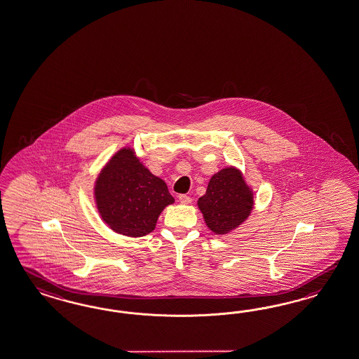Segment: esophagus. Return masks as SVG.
<instances>
[{
    "label": "esophagus",
    "mask_w": 359,
    "mask_h": 359,
    "mask_svg": "<svg viewBox=\"0 0 359 359\" xmlns=\"http://www.w3.org/2000/svg\"><path fill=\"white\" fill-rule=\"evenodd\" d=\"M178 199H180V202L182 203V204H190V203L193 202V199L189 195H186V194H181L178 196Z\"/></svg>",
    "instance_id": "obj_1"
}]
</instances>
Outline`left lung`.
Returning <instances> with one entry per match:
<instances>
[{
    "mask_svg": "<svg viewBox=\"0 0 359 359\" xmlns=\"http://www.w3.org/2000/svg\"><path fill=\"white\" fill-rule=\"evenodd\" d=\"M198 207L215 234H226L248 219L254 207V194L238 169L229 166L212 175Z\"/></svg>",
    "mask_w": 359,
    "mask_h": 359,
    "instance_id": "1",
    "label": "left lung"
}]
</instances>
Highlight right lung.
Listing matches in <instances>:
<instances>
[{"mask_svg":"<svg viewBox=\"0 0 359 359\" xmlns=\"http://www.w3.org/2000/svg\"><path fill=\"white\" fill-rule=\"evenodd\" d=\"M102 221L128 237H142L156 226L166 205L173 204L165 182L139 161L133 148H122L104 166L95 184Z\"/></svg>","mask_w":359,"mask_h":359,"instance_id":"add662e5","label":"right lung"}]
</instances>
